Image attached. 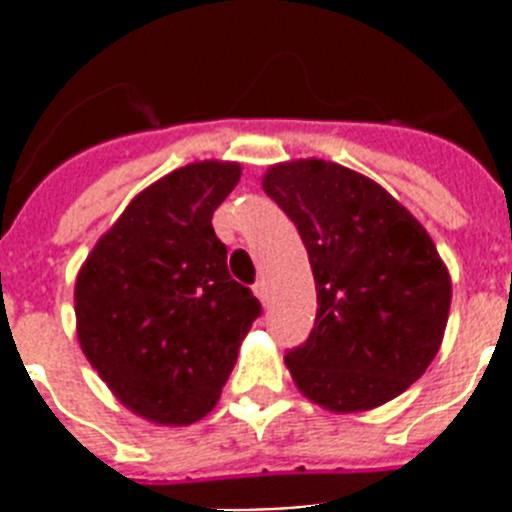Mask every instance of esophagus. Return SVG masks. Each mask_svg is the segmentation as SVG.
Here are the masks:
<instances>
[{
  "instance_id": "1",
  "label": "esophagus",
  "mask_w": 512,
  "mask_h": 512,
  "mask_svg": "<svg viewBox=\"0 0 512 512\" xmlns=\"http://www.w3.org/2000/svg\"><path fill=\"white\" fill-rule=\"evenodd\" d=\"M253 292H256V297H259L261 302H266V297H269V287H266V279H259V282L253 284Z\"/></svg>"
}]
</instances>
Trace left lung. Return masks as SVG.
<instances>
[{
    "mask_svg": "<svg viewBox=\"0 0 512 512\" xmlns=\"http://www.w3.org/2000/svg\"><path fill=\"white\" fill-rule=\"evenodd\" d=\"M264 192L297 225L318 289L310 336L284 356L297 387L336 413L408 390L449 320L431 235L377 182L320 158L271 166Z\"/></svg>",
    "mask_w": 512,
    "mask_h": 512,
    "instance_id": "8db88e82",
    "label": "left lung"
}]
</instances>
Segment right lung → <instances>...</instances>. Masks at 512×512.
Masks as SVG:
<instances>
[{"label":"right lung","instance_id":"1","mask_svg":"<svg viewBox=\"0 0 512 512\" xmlns=\"http://www.w3.org/2000/svg\"><path fill=\"white\" fill-rule=\"evenodd\" d=\"M241 166L202 161L140 192L76 279L81 351L117 400L164 425L205 418L261 302L228 271L212 212Z\"/></svg>","mask_w":512,"mask_h":512}]
</instances>
